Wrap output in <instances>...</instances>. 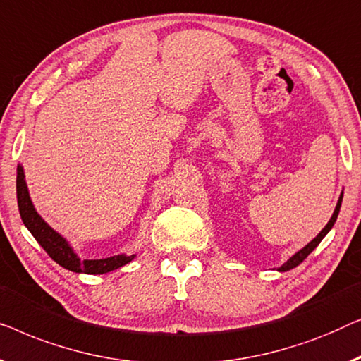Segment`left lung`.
Returning a JSON list of instances; mask_svg holds the SVG:
<instances>
[{"label": "left lung", "mask_w": 361, "mask_h": 361, "mask_svg": "<svg viewBox=\"0 0 361 361\" xmlns=\"http://www.w3.org/2000/svg\"><path fill=\"white\" fill-rule=\"evenodd\" d=\"M342 197H343V192L342 195H340V197H338V202H337V206H335V211H334V214H332V217H331V221L327 222V226L324 227V229L319 232V235L316 237V238H312L311 242L307 243L306 247L304 248H301V250H299L298 253H294V255L289 258V260L284 263V265H281L280 268H278V270L280 271H288V270H291V268H294V267H298L299 263H302L304 262V258H306L309 253H311L314 248H316L319 243H321V240L324 237L327 235V232L332 229V226L335 224V221H337V216H338V211H340V206H342Z\"/></svg>", "instance_id": "left-lung-1"}]
</instances>
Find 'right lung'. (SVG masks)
<instances>
[{"label":"right lung","mask_w":361,"mask_h":361,"mask_svg":"<svg viewBox=\"0 0 361 361\" xmlns=\"http://www.w3.org/2000/svg\"><path fill=\"white\" fill-rule=\"evenodd\" d=\"M16 192H18V206L19 214L24 226L27 227L29 232L32 233L35 240L40 243V247L49 253V257L54 262H57L60 267L67 268L70 271L75 273H88V275H103V273L113 271L116 268H121L126 263H129L134 255H116L109 258H103V260H80L77 253L72 250L68 242L55 232L42 217L37 214L34 209L32 201L29 197L27 185L24 180V170L23 166H18V178H16Z\"/></svg>","instance_id":"obj_1"}]
</instances>
